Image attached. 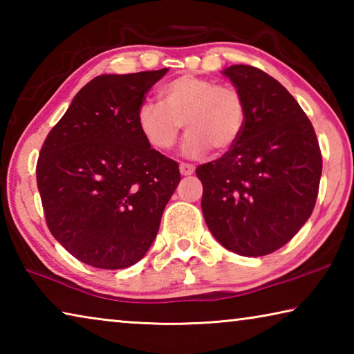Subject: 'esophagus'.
Here are the masks:
<instances>
[{
	"label": "esophagus",
	"mask_w": 354,
	"mask_h": 354,
	"mask_svg": "<svg viewBox=\"0 0 354 354\" xmlns=\"http://www.w3.org/2000/svg\"><path fill=\"white\" fill-rule=\"evenodd\" d=\"M179 171H181V175H183V176L194 175L195 167H194V165H190V164H181V165H179Z\"/></svg>",
	"instance_id": "obj_1"
}]
</instances>
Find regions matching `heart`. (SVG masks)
Returning <instances> with one entry per match:
<instances>
[{
	"label": "heart",
	"instance_id": "heart-1",
	"mask_svg": "<svg viewBox=\"0 0 354 354\" xmlns=\"http://www.w3.org/2000/svg\"><path fill=\"white\" fill-rule=\"evenodd\" d=\"M160 101H143L136 113L137 128L149 147L169 151L181 134L187 158H200L209 148L223 153L241 139L247 120L242 95L232 86H217L207 77L183 75L164 84Z\"/></svg>",
	"mask_w": 354,
	"mask_h": 354
}]
</instances>
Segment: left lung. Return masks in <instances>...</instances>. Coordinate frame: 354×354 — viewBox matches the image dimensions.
Masks as SVG:
<instances>
[{
	"mask_svg": "<svg viewBox=\"0 0 354 354\" xmlns=\"http://www.w3.org/2000/svg\"><path fill=\"white\" fill-rule=\"evenodd\" d=\"M221 75L242 95L247 120L230 151L196 169L203 215L226 250L266 256L289 242L313 214L320 147L306 113L274 77L250 65H231Z\"/></svg>",
	"mask_w": 354,
	"mask_h": 354,
	"instance_id": "obj_1",
	"label": "left lung"
}]
</instances>
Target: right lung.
<instances>
[{
  "label": "right lung",
  "mask_w": 354,
  "mask_h": 354,
  "mask_svg": "<svg viewBox=\"0 0 354 354\" xmlns=\"http://www.w3.org/2000/svg\"><path fill=\"white\" fill-rule=\"evenodd\" d=\"M165 73L93 77L41 147L35 173L46 225L92 267L139 262L181 181L178 162L149 147L136 122L145 93Z\"/></svg>",
  "instance_id": "1"
}]
</instances>
